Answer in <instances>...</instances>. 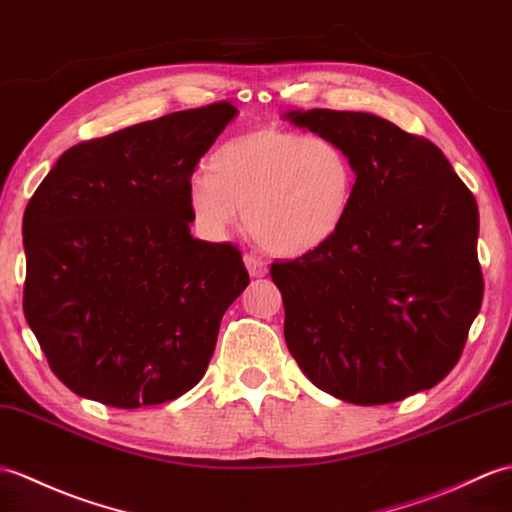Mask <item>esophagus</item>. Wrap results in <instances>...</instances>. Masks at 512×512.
<instances>
[{"label": "esophagus", "instance_id": "esophagus-1", "mask_svg": "<svg viewBox=\"0 0 512 512\" xmlns=\"http://www.w3.org/2000/svg\"><path fill=\"white\" fill-rule=\"evenodd\" d=\"M244 264L248 268V272H251V277H264L268 272V264L264 259H261L259 255L255 253H246L244 255Z\"/></svg>", "mask_w": 512, "mask_h": 512}]
</instances>
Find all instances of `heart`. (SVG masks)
I'll return each mask as SVG.
<instances>
[{
	"label": "heart",
	"mask_w": 512,
	"mask_h": 512,
	"mask_svg": "<svg viewBox=\"0 0 512 512\" xmlns=\"http://www.w3.org/2000/svg\"><path fill=\"white\" fill-rule=\"evenodd\" d=\"M353 192V161L334 139L264 126L220 146L211 170L192 176L187 198L209 235L227 233L244 211L266 251L299 257L342 229Z\"/></svg>",
	"instance_id": "heart-1"
}]
</instances>
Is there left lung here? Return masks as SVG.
<instances>
[{"instance_id": "left-lung-1", "label": "left lung", "mask_w": 512, "mask_h": 512, "mask_svg": "<svg viewBox=\"0 0 512 512\" xmlns=\"http://www.w3.org/2000/svg\"><path fill=\"white\" fill-rule=\"evenodd\" d=\"M285 117L334 139L355 170L342 229L270 266L296 364L316 388L358 406L443 382L484 294L469 187L432 141L384 117L329 109Z\"/></svg>"}]
</instances>
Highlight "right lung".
Masks as SVG:
<instances>
[{
  "mask_svg": "<svg viewBox=\"0 0 512 512\" xmlns=\"http://www.w3.org/2000/svg\"><path fill=\"white\" fill-rule=\"evenodd\" d=\"M237 109L213 102L61 154L23 213V314L80 397L133 410L205 375L244 292L240 248L194 240L189 181Z\"/></svg>",
  "mask_w": 512,
  "mask_h": 512,
  "instance_id": "add662e5",
  "label": "right lung"
}]
</instances>
